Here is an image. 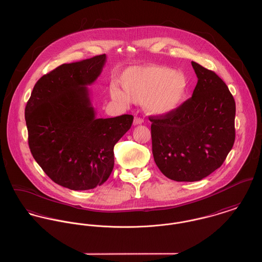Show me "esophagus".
Segmentation results:
<instances>
[{
  "label": "esophagus",
  "instance_id": "esophagus-1",
  "mask_svg": "<svg viewBox=\"0 0 262 262\" xmlns=\"http://www.w3.org/2000/svg\"><path fill=\"white\" fill-rule=\"evenodd\" d=\"M143 122H144V120L142 118H140V117H135L134 118V125L142 124Z\"/></svg>",
  "mask_w": 262,
  "mask_h": 262
}]
</instances>
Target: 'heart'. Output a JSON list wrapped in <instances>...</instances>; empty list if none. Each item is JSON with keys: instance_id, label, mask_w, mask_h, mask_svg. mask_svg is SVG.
Returning a JSON list of instances; mask_svg holds the SVG:
<instances>
[{"instance_id": "b5f03b06", "label": "heart", "mask_w": 262, "mask_h": 262, "mask_svg": "<svg viewBox=\"0 0 262 262\" xmlns=\"http://www.w3.org/2000/svg\"><path fill=\"white\" fill-rule=\"evenodd\" d=\"M122 92L113 86V99L128 104L144 103L151 115L166 116L179 110L188 91V81L180 71L168 67L148 65L125 70L118 79Z\"/></svg>"}]
</instances>
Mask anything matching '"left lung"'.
<instances>
[{"label": "left lung", "mask_w": 262, "mask_h": 262, "mask_svg": "<svg viewBox=\"0 0 262 262\" xmlns=\"http://www.w3.org/2000/svg\"><path fill=\"white\" fill-rule=\"evenodd\" d=\"M192 97L166 116L149 117L156 165L176 181H198L219 168L234 146L235 102L213 71L191 62Z\"/></svg>", "instance_id": "1"}]
</instances>
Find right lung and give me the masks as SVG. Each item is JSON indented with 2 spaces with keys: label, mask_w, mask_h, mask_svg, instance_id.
Masks as SVG:
<instances>
[{
  "label": "right lung",
  "mask_w": 262,
  "mask_h": 262,
  "mask_svg": "<svg viewBox=\"0 0 262 262\" xmlns=\"http://www.w3.org/2000/svg\"><path fill=\"white\" fill-rule=\"evenodd\" d=\"M106 55L63 64L42 76L25 115L28 146L43 171L72 190L101 185L114 166V145L130 129L133 116L97 118L88 85L100 75Z\"/></svg>",
  "instance_id": "obj_1"
}]
</instances>
